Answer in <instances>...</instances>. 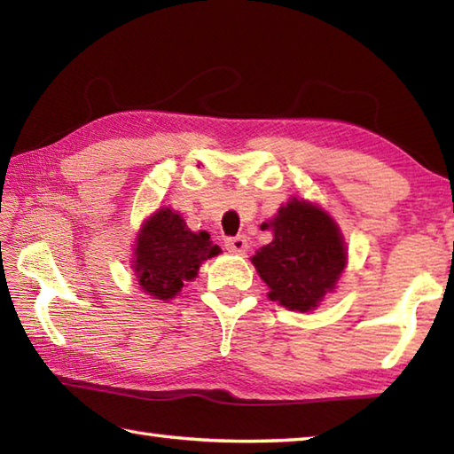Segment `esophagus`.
Masks as SVG:
<instances>
[{"instance_id":"1","label":"esophagus","mask_w":454,"mask_h":454,"mask_svg":"<svg viewBox=\"0 0 454 454\" xmlns=\"http://www.w3.org/2000/svg\"><path fill=\"white\" fill-rule=\"evenodd\" d=\"M226 249L232 254L244 255L247 252V238L246 236H236V238H228L226 239Z\"/></svg>"}]
</instances>
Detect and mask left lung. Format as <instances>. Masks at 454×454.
Returning a JSON list of instances; mask_svg holds the SVG:
<instances>
[{"instance_id": "8db88e82", "label": "left lung", "mask_w": 454, "mask_h": 454, "mask_svg": "<svg viewBox=\"0 0 454 454\" xmlns=\"http://www.w3.org/2000/svg\"><path fill=\"white\" fill-rule=\"evenodd\" d=\"M262 230H271L273 242L259 247L252 263L269 286L267 296L288 310H316L347 267L337 222L316 202L293 197Z\"/></svg>"}]
</instances>
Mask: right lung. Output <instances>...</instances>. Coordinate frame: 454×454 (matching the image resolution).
Segmentation results:
<instances>
[{"instance_id": "right-lung-1", "label": "right lung", "mask_w": 454, "mask_h": 454, "mask_svg": "<svg viewBox=\"0 0 454 454\" xmlns=\"http://www.w3.org/2000/svg\"><path fill=\"white\" fill-rule=\"evenodd\" d=\"M218 254L222 249L210 242L208 232H192L177 210L160 207L144 218L130 263L144 293L171 301L199 275L202 262Z\"/></svg>"}]
</instances>
